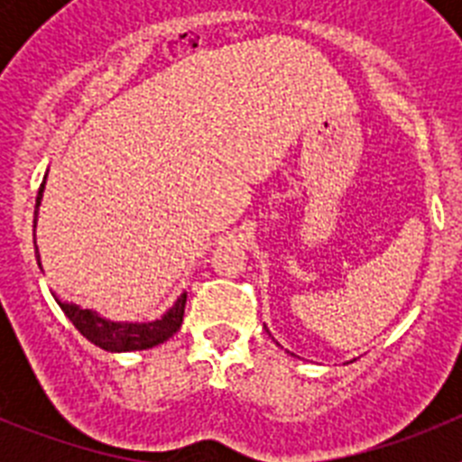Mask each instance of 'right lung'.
<instances>
[{"instance_id":"add662e5","label":"right lung","mask_w":462,"mask_h":462,"mask_svg":"<svg viewBox=\"0 0 462 462\" xmlns=\"http://www.w3.org/2000/svg\"><path fill=\"white\" fill-rule=\"evenodd\" d=\"M43 189H46V180L41 182L39 194H36V212H39L41 199H43ZM36 261H39L41 266L39 250H36ZM57 303H60L62 312L69 317V321L80 330V336L88 337L92 345L101 346L106 352H136V349H150V346L162 345V342L169 340L173 333H178V328H180L182 324V317H185L187 293H182V296L175 300L173 308H171L162 319L148 321V324L110 321L99 317L94 310H83L73 303H62V300H57Z\"/></svg>"}]
</instances>
